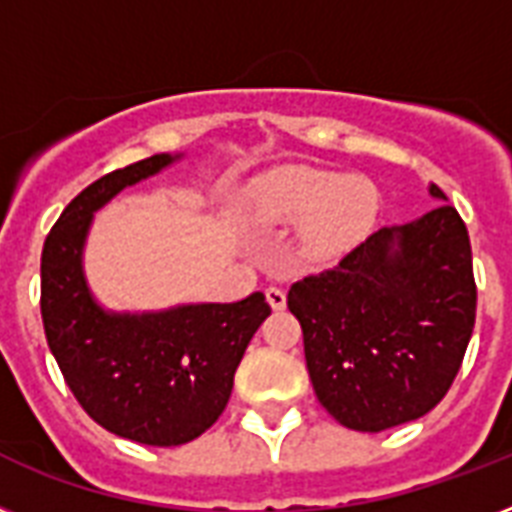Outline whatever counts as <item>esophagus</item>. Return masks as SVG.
I'll list each match as a JSON object with an SVG mask.
<instances>
[{
  "instance_id": "obj_1",
  "label": "esophagus",
  "mask_w": 512,
  "mask_h": 512,
  "mask_svg": "<svg viewBox=\"0 0 512 512\" xmlns=\"http://www.w3.org/2000/svg\"><path fill=\"white\" fill-rule=\"evenodd\" d=\"M265 300H268V305H271L273 311H284V308H287V292L279 287L265 289Z\"/></svg>"
}]
</instances>
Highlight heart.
<instances>
[{
	"label": "heart",
	"instance_id": "heart-1",
	"mask_svg": "<svg viewBox=\"0 0 512 512\" xmlns=\"http://www.w3.org/2000/svg\"><path fill=\"white\" fill-rule=\"evenodd\" d=\"M380 196L364 177L327 170H287L265 185L257 215L265 225L300 228L297 255L311 265H335L369 236Z\"/></svg>",
	"mask_w": 512,
	"mask_h": 512
}]
</instances>
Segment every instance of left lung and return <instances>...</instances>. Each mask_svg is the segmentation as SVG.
Instances as JSON below:
<instances>
[{
    "instance_id": "obj_1",
    "label": "left lung",
    "mask_w": 512,
    "mask_h": 512,
    "mask_svg": "<svg viewBox=\"0 0 512 512\" xmlns=\"http://www.w3.org/2000/svg\"><path fill=\"white\" fill-rule=\"evenodd\" d=\"M444 201L390 225L337 268L292 284L305 364L321 406L364 433L428 414L452 388L476 324L468 228Z\"/></svg>"
}]
</instances>
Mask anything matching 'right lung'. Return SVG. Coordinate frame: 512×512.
<instances>
[{
	"mask_svg": "<svg viewBox=\"0 0 512 512\" xmlns=\"http://www.w3.org/2000/svg\"><path fill=\"white\" fill-rule=\"evenodd\" d=\"M180 159L156 154L87 185L42 249L44 335L68 388L98 425L146 446L188 444L215 425L249 340L271 316L263 292L135 313L108 311L92 295L84 247L95 212Z\"/></svg>",
	"mask_w": 512,
	"mask_h": 512,
	"instance_id": "right-lung-1",
	"label": "right lung"
}]
</instances>
